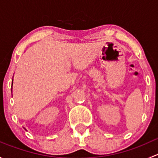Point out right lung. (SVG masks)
Instances as JSON below:
<instances>
[{
  "instance_id": "1",
  "label": "right lung",
  "mask_w": 158,
  "mask_h": 158,
  "mask_svg": "<svg viewBox=\"0 0 158 158\" xmlns=\"http://www.w3.org/2000/svg\"><path fill=\"white\" fill-rule=\"evenodd\" d=\"M12 85H13V82H12Z\"/></svg>"
}]
</instances>
